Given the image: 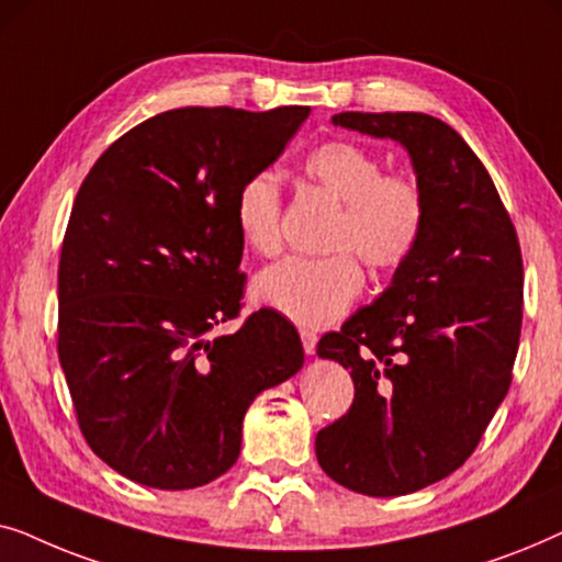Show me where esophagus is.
<instances>
[{"label":"esophagus","instance_id":"34e87169","mask_svg":"<svg viewBox=\"0 0 562 562\" xmlns=\"http://www.w3.org/2000/svg\"><path fill=\"white\" fill-rule=\"evenodd\" d=\"M302 345L306 356H314V352H317V333H312V329H302Z\"/></svg>","mask_w":562,"mask_h":562}]
</instances>
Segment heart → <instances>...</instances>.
Returning <instances> with one entry per match:
<instances>
[{
  "instance_id": "1",
  "label": "heart",
  "mask_w": 562,
  "mask_h": 562,
  "mask_svg": "<svg viewBox=\"0 0 562 562\" xmlns=\"http://www.w3.org/2000/svg\"><path fill=\"white\" fill-rule=\"evenodd\" d=\"M304 173L340 202L329 227L333 256H289L256 279V299L302 327H325L356 302L363 271L352 251L375 271H394L417 250L425 233L427 202L419 183L402 173H383L379 156L350 140H329L304 158ZM235 227L258 256L281 248V183L258 171L235 196Z\"/></svg>"
}]
</instances>
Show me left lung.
<instances>
[{
  "mask_svg": "<svg viewBox=\"0 0 562 562\" xmlns=\"http://www.w3.org/2000/svg\"><path fill=\"white\" fill-rule=\"evenodd\" d=\"M333 122L404 145L427 222L391 286L317 345L319 358L348 368L356 398L314 450L340 486L404 496L458 471L509 391L521 250L488 171L442 120L340 112Z\"/></svg>",
  "mask_w": 562,
  "mask_h": 562,
  "instance_id": "1",
  "label": "left lung"
}]
</instances>
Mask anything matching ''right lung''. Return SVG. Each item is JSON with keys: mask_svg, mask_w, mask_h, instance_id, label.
<instances>
[{"mask_svg": "<svg viewBox=\"0 0 562 562\" xmlns=\"http://www.w3.org/2000/svg\"><path fill=\"white\" fill-rule=\"evenodd\" d=\"M310 106H181L102 153L58 263V358L89 448L150 488L204 486L235 465L260 391L304 366L291 322L252 312L233 335L245 276L235 196Z\"/></svg>", "mask_w": 562, "mask_h": 562, "instance_id": "1", "label": "right lung"}]
</instances>
